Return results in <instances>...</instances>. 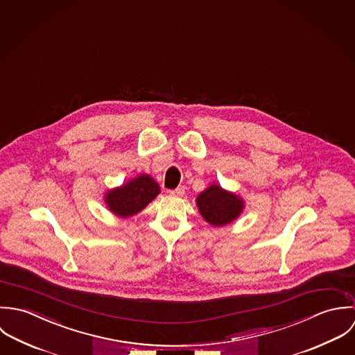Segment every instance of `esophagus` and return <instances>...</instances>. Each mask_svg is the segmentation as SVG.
<instances>
[{
  "instance_id": "obj_1",
  "label": "esophagus",
  "mask_w": 355,
  "mask_h": 355,
  "mask_svg": "<svg viewBox=\"0 0 355 355\" xmlns=\"http://www.w3.org/2000/svg\"><path fill=\"white\" fill-rule=\"evenodd\" d=\"M184 193H185V188H184V187H180V188H177V189L170 191V195H171V196H182Z\"/></svg>"
}]
</instances>
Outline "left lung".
Here are the masks:
<instances>
[{
    "label": "left lung",
    "mask_w": 355,
    "mask_h": 355,
    "mask_svg": "<svg viewBox=\"0 0 355 355\" xmlns=\"http://www.w3.org/2000/svg\"><path fill=\"white\" fill-rule=\"evenodd\" d=\"M198 207L203 218L214 226H222L236 219L241 210L243 202L220 187L213 185L198 196Z\"/></svg>",
    "instance_id": "left-lung-1"
}]
</instances>
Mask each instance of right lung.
<instances>
[{
  "label": "right lung",
  "mask_w": 355,
  "mask_h": 355,
  "mask_svg": "<svg viewBox=\"0 0 355 355\" xmlns=\"http://www.w3.org/2000/svg\"><path fill=\"white\" fill-rule=\"evenodd\" d=\"M159 192L160 188L155 180L149 175H140L122 188L108 192L105 200L111 211L121 216H129L141 211Z\"/></svg>",
  "instance_id": "obj_1"
}]
</instances>
